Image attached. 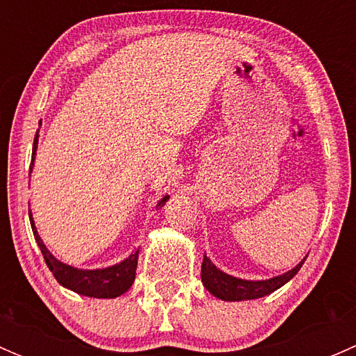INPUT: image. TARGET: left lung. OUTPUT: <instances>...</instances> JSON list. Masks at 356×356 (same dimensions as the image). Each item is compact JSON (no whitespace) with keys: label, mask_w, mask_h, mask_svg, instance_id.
<instances>
[{"label":"left lung","mask_w":356,"mask_h":356,"mask_svg":"<svg viewBox=\"0 0 356 356\" xmlns=\"http://www.w3.org/2000/svg\"><path fill=\"white\" fill-rule=\"evenodd\" d=\"M307 257L300 261L294 268L286 272V274L277 275V277L265 279V281H246V279H238L234 275H229L225 272L218 270L213 264L210 261V258L204 253L203 265H201V281L203 286L210 291L213 296L220 298L224 301H245V300H257V298L267 296V294L274 293L275 289H279L281 286H284L286 282L291 281L294 275L298 274V270L301 268V265L305 264Z\"/></svg>","instance_id":"obj_1"}]
</instances>
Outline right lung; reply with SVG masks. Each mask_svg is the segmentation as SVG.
Masks as SVG:
<instances>
[{
	"mask_svg": "<svg viewBox=\"0 0 356 356\" xmlns=\"http://www.w3.org/2000/svg\"><path fill=\"white\" fill-rule=\"evenodd\" d=\"M39 132V131H38ZM38 138L35 134L34 138V146H32V161H31V170L32 165H34V156L35 149H38ZM168 196H163L160 201H158L156 208L163 207L167 203ZM29 218H31L32 232H34L35 243H38L39 250H41L42 257H44L46 265L49 267V270L53 272L56 281L63 286V288L75 291L79 294H84V296L89 298H117L120 294H124L125 291L132 286L136 279V267H138V257L139 250H136L134 253L129 254L124 261L117 265H111V267L106 268H96V270H84V268H75L72 265L63 264L58 258L53 257L49 253L48 248L44 246L42 239L39 238L38 229L34 225V218H32V213L29 211Z\"/></svg>",
	"mask_w": 356,
	"mask_h": 356,
	"instance_id": "1",
	"label": "right lung"
}]
</instances>
